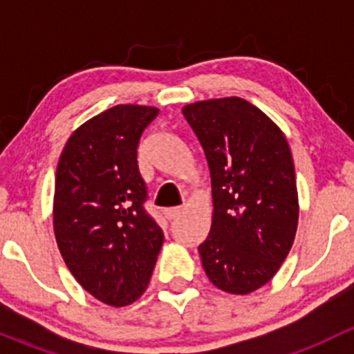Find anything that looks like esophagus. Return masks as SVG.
<instances>
[{"label": "esophagus", "instance_id": "1", "mask_svg": "<svg viewBox=\"0 0 354 354\" xmlns=\"http://www.w3.org/2000/svg\"><path fill=\"white\" fill-rule=\"evenodd\" d=\"M181 214H183V209H181V207H171V209L164 210V216H166L167 219H176Z\"/></svg>", "mask_w": 354, "mask_h": 354}]
</instances>
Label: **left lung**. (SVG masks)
Returning a JSON list of instances; mask_svg holds the SVG:
<instances>
[{
	"mask_svg": "<svg viewBox=\"0 0 354 354\" xmlns=\"http://www.w3.org/2000/svg\"><path fill=\"white\" fill-rule=\"evenodd\" d=\"M183 116L205 154L212 224L198 246L214 286L248 295L286 260L298 227V190L283 131L241 97L200 101Z\"/></svg>",
	"mask_w": 354,
	"mask_h": 354,
	"instance_id": "left-lung-1",
	"label": "left lung"
}]
</instances>
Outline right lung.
Instances as JSON below:
<instances>
[{
  "label": "right lung",
  "instance_id": "1",
  "mask_svg": "<svg viewBox=\"0 0 354 354\" xmlns=\"http://www.w3.org/2000/svg\"><path fill=\"white\" fill-rule=\"evenodd\" d=\"M157 114L138 104L106 109L71 133L56 169V243L78 284L111 306L144 295L164 241L144 209L147 187L137 162L138 142Z\"/></svg>",
  "mask_w": 354,
  "mask_h": 354
}]
</instances>
